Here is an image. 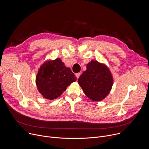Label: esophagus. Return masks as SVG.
Listing matches in <instances>:
<instances>
[{
	"label": "esophagus",
	"mask_w": 149,
	"mask_h": 149,
	"mask_svg": "<svg viewBox=\"0 0 149 149\" xmlns=\"http://www.w3.org/2000/svg\"><path fill=\"white\" fill-rule=\"evenodd\" d=\"M75 76H76L77 78L78 79V78L79 77V76H80V73H77V74H75Z\"/></svg>",
	"instance_id": "1"
}]
</instances>
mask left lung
<instances>
[{"mask_svg":"<svg viewBox=\"0 0 149 149\" xmlns=\"http://www.w3.org/2000/svg\"><path fill=\"white\" fill-rule=\"evenodd\" d=\"M84 93L93 101H100L110 93L113 78L109 68L103 63L92 60L78 79Z\"/></svg>","mask_w":149,"mask_h":149,"instance_id":"1","label":"left lung"}]
</instances>
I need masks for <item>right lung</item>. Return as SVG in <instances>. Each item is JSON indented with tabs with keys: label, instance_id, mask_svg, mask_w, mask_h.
<instances>
[{
	"label": "right lung",
	"instance_id": "obj_1",
	"mask_svg": "<svg viewBox=\"0 0 149 149\" xmlns=\"http://www.w3.org/2000/svg\"><path fill=\"white\" fill-rule=\"evenodd\" d=\"M77 78L60 58L45 62L38 70L36 84L39 92L48 100L56 99Z\"/></svg>",
	"mask_w": 149,
	"mask_h": 149
}]
</instances>
